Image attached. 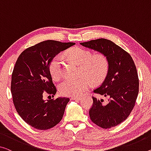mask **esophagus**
Here are the masks:
<instances>
[{
    "instance_id": "obj_1",
    "label": "esophagus",
    "mask_w": 151,
    "mask_h": 151,
    "mask_svg": "<svg viewBox=\"0 0 151 151\" xmlns=\"http://www.w3.org/2000/svg\"><path fill=\"white\" fill-rule=\"evenodd\" d=\"M71 100H75V101H78V100H80V97H71Z\"/></svg>"
}]
</instances>
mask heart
Segmentation results:
<instances>
[{
    "instance_id": "heart-1",
    "label": "heart",
    "mask_w": 151,
    "mask_h": 151,
    "mask_svg": "<svg viewBox=\"0 0 151 151\" xmlns=\"http://www.w3.org/2000/svg\"><path fill=\"white\" fill-rule=\"evenodd\" d=\"M67 57L71 62L80 65L82 76L76 80H65L59 83L60 93L66 96H79L90 86L91 79L94 83H100L105 78L109 63L105 55L97 54L92 56L89 50L80 47H73L68 50ZM63 57L57 55L49 64V72L54 80H58L62 74Z\"/></svg>"
}]
</instances>
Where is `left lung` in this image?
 I'll return each instance as SVG.
<instances>
[{"instance_id":"left-lung-1","label":"left lung","mask_w":151,"mask_h":151,"mask_svg":"<svg viewBox=\"0 0 151 151\" xmlns=\"http://www.w3.org/2000/svg\"><path fill=\"white\" fill-rule=\"evenodd\" d=\"M86 48L105 55L109 63L105 80L94 92L108 97L104 104L95 97L89 111L90 119L102 128H111L126 120L135 105L138 94V73L129 53L105 38L80 43Z\"/></svg>"}]
</instances>
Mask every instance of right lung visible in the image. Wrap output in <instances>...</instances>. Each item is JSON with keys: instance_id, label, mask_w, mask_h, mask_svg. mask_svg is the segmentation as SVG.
<instances>
[{"instance_id": "add662e5", "label": "right lung", "mask_w": 151, "mask_h": 151, "mask_svg": "<svg viewBox=\"0 0 151 151\" xmlns=\"http://www.w3.org/2000/svg\"><path fill=\"white\" fill-rule=\"evenodd\" d=\"M74 45L41 42L23 51L15 63L11 86L14 105L20 117L34 128L50 129L62 119L69 99L44 100L43 94L57 92L48 69L51 60Z\"/></svg>"}]
</instances>
